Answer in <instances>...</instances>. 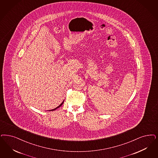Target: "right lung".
Segmentation results:
<instances>
[{
	"label": "right lung",
	"mask_w": 158,
	"mask_h": 158,
	"mask_svg": "<svg viewBox=\"0 0 158 158\" xmlns=\"http://www.w3.org/2000/svg\"><path fill=\"white\" fill-rule=\"evenodd\" d=\"M64 101H63V102H62V103L60 104V106H58V107H56V108H55L54 109H52V110H49V111H54V110H56V109H58V108H59V107H60V106H62V104H63V103H64Z\"/></svg>",
	"instance_id": "right-lung-1"
}]
</instances>
